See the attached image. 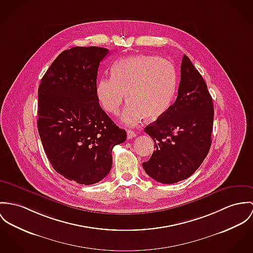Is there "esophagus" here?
I'll use <instances>...</instances> for the list:
<instances>
[{
	"label": "esophagus",
	"instance_id": "obj_1",
	"mask_svg": "<svg viewBox=\"0 0 253 253\" xmlns=\"http://www.w3.org/2000/svg\"><path fill=\"white\" fill-rule=\"evenodd\" d=\"M126 134H127V139H132L136 136V132L131 130V129H127L126 130Z\"/></svg>",
	"mask_w": 253,
	"mask_h": 253
}]
</instances>
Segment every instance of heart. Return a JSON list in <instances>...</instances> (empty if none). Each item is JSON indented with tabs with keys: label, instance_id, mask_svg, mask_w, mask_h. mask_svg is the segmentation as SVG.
Wrapping results in <instances>:
<instances>
[{
	"label": "heart",
	"instance_id": "obj_1",
	"mask_svg": "<svg viewBox=\"0 0 253 253\" xmlns=\"http://www.w3.org/2000/svg\"><path fill=\"white\" fill-rule=\"evenodd\" d=\"M177 86L173 65L165 59L138 55L120 59L112 78L97 81L95 93L104 111L117 115L126 99L122 122L134 126L145 117L156 120L170 107Z\"/></svg>",
	"mask_w": 253,
	"mask_h": 253
}]
</instances>
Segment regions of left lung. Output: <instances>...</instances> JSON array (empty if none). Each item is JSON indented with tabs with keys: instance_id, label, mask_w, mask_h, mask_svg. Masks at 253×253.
I'll return each instance as SVG.
<instances>
[{
	"instance_id": "8db88e82",
	"label": "left lung",
	"mask_w": 253,
	"mask_h": 253,
	"mask_svg": "<svg viewBox=\"0 0 253 253\" xmlns=\"http://www.w3.org/2000/svg\"><path fill=\"white\" fill-rule=\"evenodd\" d=\"M213 104L207 84L184 55L178 96L165 113L144 131L155 142L145 172L161 184L189 178L207 157L211 144Z\"/></svg>"
}]
</instances>
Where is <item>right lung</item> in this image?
Instances as JSON below:
<instances>
[{
	"label": "right lung",
	"instance_id": "obj_1",
	"mask_svg": "<svg viewBox=\"0 0 253 253\" xmlns=\"http://www.w3.org/2000/svg\"><path fill=\"white\" fill-rule=\"evenodd\" d=\"M109 50L72 47L43 75L38 92V129L57 173L77 184H95L112 167V149L126 141L99 105L95 87L99 63Z\"/></svg>",
	"mask_w": 253,
	"mask_h": 253
}]
</instances>
